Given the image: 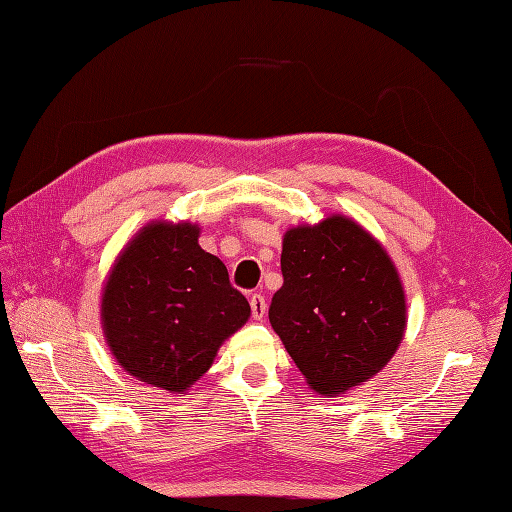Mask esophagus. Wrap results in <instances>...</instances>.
<instances>
[{"mask_svg":"<svg viewBox=\"0 0 512 512\" xmlns=\"http://www.w3.org/2000/svg\"><path fill=\"white\" fill-rule=\"evenodd\" d=\"M266 310H268V303L261 294H253L251 296V312H253V318L255 320H261L266 316Z\"/></svg>","mask_w":512,"mask_h":512,"instance_id":"esophagus-1","label":"esophagus"}]
</instances>
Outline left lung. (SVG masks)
<instances>
[{
	"label": "left lung",
	"instance_id": "8db88e82",
	"mask_svg": "<svg viewBox=\"0 0 512 512\" xmlns=\"http://www.w3.org/2000/svg\"><path fill=\"white\" fill-rule=\"evenodd\" d=\"M283 285L268 318L320 395L382 371L406 331V294L384 246L358 222L329 216L283 235Z\"/></svg>",
	"mask_w": 512,
	"mask_h": 512
}]
</instances>
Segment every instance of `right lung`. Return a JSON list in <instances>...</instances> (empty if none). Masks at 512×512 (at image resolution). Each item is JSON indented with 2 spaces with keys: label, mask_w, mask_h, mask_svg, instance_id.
Returning a JSON list of instances; mask_svg holds the SVG:
<instances>
[{
  "label": "right lung",
  "mask_w": 512,
  "mask_h": 512,
  "mask_svg": "<svg viewBox=\"0 0 512 512\" xmlns=\"http://www.w3.org/2000/svg\"><path fill=\"white\" fill-rule=\"evenodd\" d=\"M198 224L150 222L117 257L102 292V329L139 382L183 395L209 371L251 305L227 266L198 244Z\"/></svg>",
  "instance_id": "1"
}]
</instances>
